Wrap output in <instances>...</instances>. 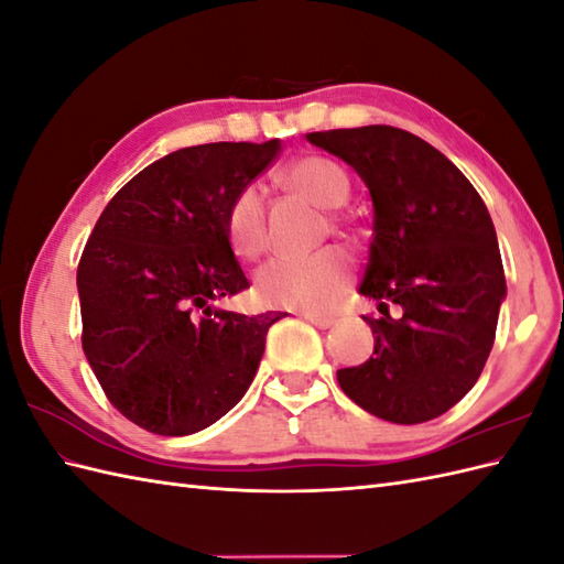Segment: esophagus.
<instances>
[{
    "label": "esophagus",
    "instance_id": "esophagus-1",
    "mask_svg": "<svg viewBox=\"0 0 564 564\" xmlns=\"http://www.w3.org/2000/svg\"><path fill=\"white\" fill-rule=\"evenodd\" d=\"M305 319L317 326V329H332V326L336 324V319L326 317V314H305Z\"/></svg>",
    "mask_w": 564,
    "mask_h": 564
}]
</instances>
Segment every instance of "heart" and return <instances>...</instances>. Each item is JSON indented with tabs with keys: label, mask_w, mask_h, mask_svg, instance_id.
Listing matches in <instances>:
<instances>
[{
	"label": "heart",
	"mask_w": 564,
	"mask_h": 564,
	"mask_svg": "<svg viewBox=\"0 0 564 564\" xmlns=\"http://www.w3.org/2000/svg\"><path fill=\"white\" fill-rule=\"evenodd\" d=\"M283 185L305 196L314 206L341 208L350 194L346 170L324 155H303L283 170ZM226 238L240 259H257L267 250V208L257 185L242 187L228 206ZM350 279V261L344 252L324 250L307 259H273L254 279V297L261 307L324 310L344 293Z\"/></svg>",
	"instance_id": "1"
}]
</instances>
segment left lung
Returning a JSON list of instances; mask_svg holds the SVG:
<instances>
[{
  "instance_id": "obj_1",
  "label": "left lung",
  "mask_w": 564,
  "mask_h": 564,
  "mask_svg": "<svg viewBox=\"0 0 564 564\" xmlns=\"http://www.w3.org/2000/svg\"><path fill=\"white\" fill-rule=\"evenodd\" d=\"M307 141L356 170L375 208L358 291L382 317H365L375 352L338 370V384L382 421H432L478 382L507 297L488 208L447 155L403 129H332Z\"/></svg>"
}]
</instances>
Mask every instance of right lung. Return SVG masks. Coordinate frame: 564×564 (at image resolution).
Instances as JSON below:
<instances>
[{
    "mask_svg": "<svg viewBox=\"0 0 564 564\" xmlns=\"http://www.w3.org/2000/svg\"><path fill=\"white\" fill-rule=\"evenodd\" d=\"M279 151L271 139L167 153L112 196L90 232L76 271L84 352L110 403L143 430L192 435L252 384L281 314L214 303L250 288L226 214Z\"/></svg>",
    "mask_w": 564,
    "mask_h": 564,
    "instance_id": "right-lung-1",
    "label": "right lung"
}]
</instances>
